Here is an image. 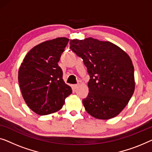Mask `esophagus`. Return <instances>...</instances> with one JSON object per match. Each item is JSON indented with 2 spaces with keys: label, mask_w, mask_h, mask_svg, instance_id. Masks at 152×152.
Listing matches in <instances>:
<instances>
[{
  "label": "esophagus",
  "mask_w": 152,
  "mask_h": 152,
  "mask_svg": "<svg viewBox=\"0 0 152 152\" xmlns=\"http://www.w3.org/2000/svg\"><path fill=\"white\" fill-rule=\"evenodd\" d=\"M78 85H77V84H75V85H72V88H73L74 90H75L76 89L78 88Z\"/></svg>",
  "instance_id": "34e87169"
}]
</instances>
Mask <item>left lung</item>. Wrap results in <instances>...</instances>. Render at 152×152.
Here are the masks:
<instances>
[{
	"mask_svg": "<svg viewBox=\"0 0 152 152\" xmlns=\"http://www.w3.org/2000/svg\"><path fill=\"white\" fill-rule=\"evenodd\" d=\"M70 49L83 60L90 79L89 94L83 99L85 110L98 119L118 115L135 89L130 57L116 45L93 38L70 40Z\"/></svg>",
	"mask_w": 152,
	"mask_h": 152,
	"instance_id": "1",
	"label": "left lung"
}]
</instances>
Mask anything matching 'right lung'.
<instances>
[{"label": "right lung", "mask_w": 152, "mask_h": 152, "mask_svg": "<svg viewBox=\"0 0 152 152\" xmlns=\"http://www.w3.org/2000/svg\"><path fill=\"white\" fill-rule=\"evenodd\" d=\"M69 39L65 37L45 41L25 56L18 70V83L27 106L38 115L56 112L72 93L63 79L58 65Z\"/></svg>", "instance_id": "obj_1"}]
</instances>
